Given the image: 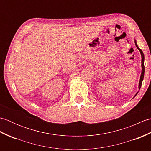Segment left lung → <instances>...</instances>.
I'll use <instances>...</instances> for the list:
<instances>
[{"instance_id":"obj_1","label":"left lung","mask_w":151,"mask_h":151,"mask_svg":"<svg viewBox=\"0 0 151 151\" xmlns=\"http://www.w3.org/2000/svg\"><path fill=\"white\" fill-rule=\"evenodd\" d=\"M135 44H136V47L137 48V49L139 50V52L141 53V55H142V75H141V76H140V81H139V89H140L141 86H142V81L143 80V77H144V73H145V66H144V58H144V54L143 53V51L142 50V49H139L138 46H137L136 40H135ZM137 94V93L136 94V95Z\"/></svg>"}]
</instances>
